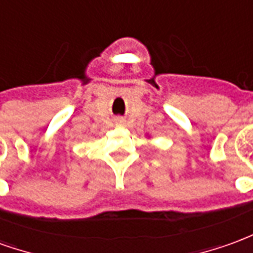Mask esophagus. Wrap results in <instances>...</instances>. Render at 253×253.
<instances>
[{"label": "esophagus", "instance_id": "obj_1", "mask_svg": "<svg viewBox=\"0 0 253 253\" xmlns=\"http://www.w3.org/2000/svg\"><path fill=\"white\" fill-rule=\"evenodd\" d=\"M116 123H123V119H122V118H118V119H116Z\"/></svg>", "mask_w": 253, "mask_h": 253}]
</instances>
